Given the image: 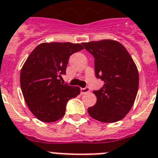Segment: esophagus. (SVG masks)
<instances>
[{"mask_svg": "<svg viewBox=\"0 0 158 158\" xmlns=\"http://www.w3.org/2000/svg\"><path fill=\"white\" fill-rule=\"evenodd\" d=\"M90 91L89 88H81L80 89V93H81V94H86V93H89Z\"/></svg>", "mask_w": 158, "mask_h": 158, "instance_id": "34e87169", "label": "esophagus"}]
</instances>
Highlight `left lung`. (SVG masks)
Masks as SVG:
<instances>
[{"instance_id":"8db88e82","label":"left lung","mask_w":158,"mask_h":158,"mask_svg":"<svg viewBox=\"0 0 158 158\" xmlns=\"http://www.w3.org/2000/svg\"><path fill=\"white\" fill-rule=\"evenodd\" d=\"M94 57L95 75L104 83L94 106L88 108L93 118L102 123H115L132 108L138 94L139 75L134 61L122 44L103 40L82 43Z\"/></svg>"}]
</instances>
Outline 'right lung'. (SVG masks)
<instances>
[{
  "instance_id": "1",
  "label": "right lung",
  "mask_w": 158,
  "mask_h": 158,
  "mask_svg": "<svg viewBox=\"0 0 158 158\" xmlns=\"http://www.w3.org/2000/svg\"><path fill=\"white\" fill-rule=\"evenodd\" d=\"M84 49L69 42L42 43L30 54L20 71V88L29 109L44 123L65 114L66 104L80 93V88L64 84L69 59Z\"/></svg>"
}]
</instances>
